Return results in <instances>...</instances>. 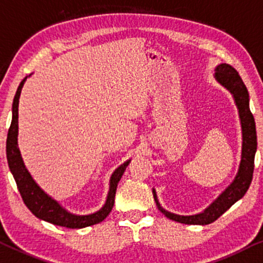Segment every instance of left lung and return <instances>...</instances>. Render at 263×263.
I'll list each match as a JSON object with an SVG mask.
<instances>
[{"instance_id": "obj_1", "label": "left lung", "mask_w": 263, "mask_h": 263, "mask_svg": "<svg viewBox=\"0 0 263 263\" xmlns=\"http://www.w3.org/2000/svg\"><path fill=\"white\" fill-rule=\"evenodd\" d=\"M214 77L223 87H226L232 93L234 102H236V106L238 108V114H239L241 125V136H243L241 159L238 172L232 183L225 189V191L221 195H219V197L208 208H205L199 214L184 216L173 214V213L166 211V209L161 207L159 199H157L156 191L153 189L154 199H155L159 211L166 215L168 219L180 223H187V225H208V223L214 222L227 209H230L234 203L239 201L246 195L251 184V180H253L255 154H256L257 149V137L255 119L251 114L249 107V92H248L247 86L244 85L238 72L232 66L227 64H220L219 66H216Z\"/></svg>"}]
</instances>
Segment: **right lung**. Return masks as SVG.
I'll list each match as a JSON object with an SVG mask.
<instances>
[{
  "mask_svg": "<svg viewBox=\"0 0 263 263\" xmlns=\"http://www.w3.org/2000/svg\"><path fill=\"white\" fill-rule=\"evenodd\" d=\"M27 79L25 77L17 86L16 93L13 100L12 108V124L8 129V136H7V160H8V166L10 172H12L14 179H15L17 190L22 195L23 201L26 207L30 209L31 213L38 219L44 220L54 225L67 227V229H83L91 225H95L103 221L109 214L111 208L114 205L115 192H117L118 183L120 181L122 174H124L126 167L128 166L129 161L127 160L121 166H119L114 171L110 177L109 181V191H108L106 203L103 207L92 214L89 215H76L69 213L62 207V205L54 198L42 190L38 184L31 177L29 171L26 170L24 164L22 154H20L19 146H17V107H19V97L22 93V89L24 83Z\"/></svg>",
  "mask_w": 263,
  "mask_h": 263,
  "instance_id": "add662e5",
  "label": "right lung"
}]
</instances>
